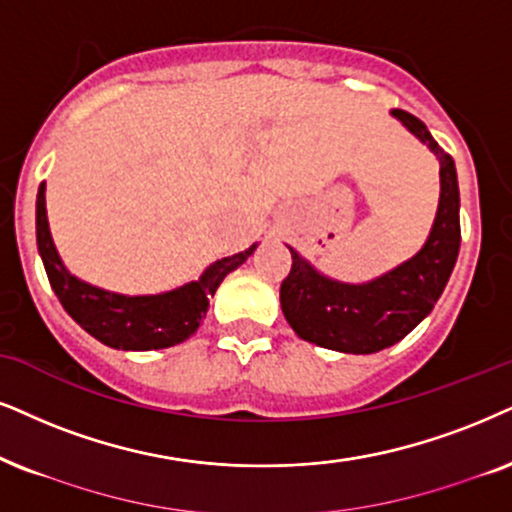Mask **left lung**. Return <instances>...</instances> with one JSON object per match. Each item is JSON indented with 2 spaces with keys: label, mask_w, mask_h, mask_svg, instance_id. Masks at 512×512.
I'll return each mask as SVG.
<instances>
[{
  "label": "left lung",
  "mask_w": 512,
  "mask_h": 512,
  "mask_svg": "<svg viewBox=\"0 0 512 512\" xmlns=\"http://www.w3.org/2000/svg\"><path fill=\"white\" fill-rule=\"evenodd\" d=\"M439 160V205L428 241L411 260L366 283L321 274L288 245L293 267L281 283V309L302 340L345 354H373L406 338L435 307L461 248V196L454 158L416 115L392 111Z\"/></svg>",
  "instance_id": "obj_1"
}]
</instances>
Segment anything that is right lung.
Segmentation results:
<instances>
[{
    "label": "right lung",
    "instance_id": "right-lung-1",
    "mask_svg": "<svg viewBox=\"0 0 512 512\" xmlns=\"http://www.w3.org/2000/svg\"><path fill=\"white\" fill-rule=\"evenodd\" d=\"M47 184H40L37 191V250L47 269L49 283L54 288L63 309L80 323L92 338L113 349L127 352H148V349H165L189 340L198 331L210 307V297L215 295L226 274L241 267L255 252L257 243L238 255L222 257L212 262L200 274L198 281L167 290L158 295H122L103 290L92 283L70 274L61 255H58L54 238L49 231Z\"/></svg>",
    "mask_w": 512,
    "mask_h": 512
}]
</instances>
